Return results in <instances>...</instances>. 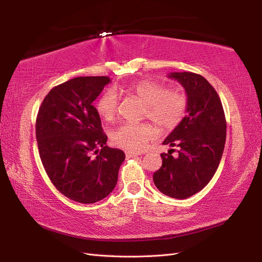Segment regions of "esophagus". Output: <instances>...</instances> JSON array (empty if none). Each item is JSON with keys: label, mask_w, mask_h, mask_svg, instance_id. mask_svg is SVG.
Here are the masks:
<instances>
[{"label": "esophagus", "mask_w": 262, "mask_h": 262, "mask_svg": "<svg viewBox=\"0 0 262 262\" xmlns=\"http://www.w3.org/2000/svg\"><path fill=\"white\" fill-rule=\"evenodd\" d=\"M125 154H126V157H136V155H142L143 152L130 151V149H127V151H125Z\"/></svg>", "instance_id": "1"}]
</instances>
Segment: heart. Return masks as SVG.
I'll list each match as a JSON object with an SVG mask.
<instances>
[{
  "label": "heart",
  "instance_id": "b5f03b06",
  "mask_svg": "<svg viewBox=\"0 0 262 262\" xmlns=\"http://www.w3.org/2000/svg\"><path fill=\"white\" fill-rule=\"evenodd\" d=\"M127 94L145 104L144 116L163 130H171L180 124L187 111V97L178 91H170L163 83L141 80L122 89ZM97 113L104 121L111 122L118 114V98L114 91L104 92L97 102ZM157 134L148 122L122 124L111 133V141L121 148L141 149Z\"/></svg>",
  "mask_w": 262,
  "mask_h": 262
}]
</instances>
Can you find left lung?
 I'll use <instances>...</instances> for the list:
<instances>
[{
    "label": "left lung",
    "mask_w": 262,
    "mask_h": 262,
    "mask_svg": "<svg viewBox=\"0 0 262 262\" xmlns=\"http://www.w3.org/2000/svg\"><path fill=\"white\" fill-rule=\"evenodd\" d=\"M183 86L187 116L163 144L178 147L162 153V166L153 174L154 185L166 196L186 199L199 192L214 177L223 155L226 120L219 94L202 75L173 72L168 75Z\"/></svg>",
    "instance_id": "obj_1"
}]
</instances>
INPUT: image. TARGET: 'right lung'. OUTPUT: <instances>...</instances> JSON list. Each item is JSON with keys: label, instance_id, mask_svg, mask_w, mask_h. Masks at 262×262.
<instances>
[{"label": "right lung", "instance_id": "1", "mask_svg": "<svg viewBox=\"0 0 262 262\" xmlns=\"http://www.w3.org/2000/svg\"><path fill=\"white\" fill-rule=\"evenodd\" d=\"M108 76H80L53 88L39 108L36 137L46 173L59 192L93 204L114 190L125 153L108 137L92 102Z\"/></svg>", "mask_w": 262, "mask_h": 262}]
</instances>
